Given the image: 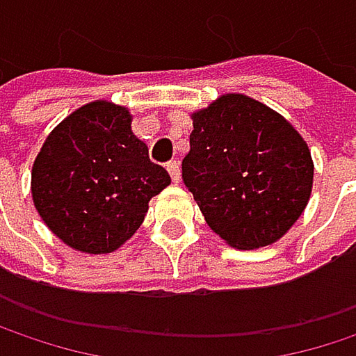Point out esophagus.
I'll return each mask as SVG.
<instances>
[{
  "instance_id": "1",
  "label": "esophagus",
  "mask_w": 356,
  "mask_h": 356,
  "mask_svg": "<svg viewBox=\"0 0 356 356\" xmlns=\"http://www.w3.org/2000/svg\"><path fill=\"white\" fill-rule=\"evenodd\" d=\"M167 171H169V175L173 179V183H179V181H181V167H179L177 161L167 163Z\"/></svg>"
}]
</instances>
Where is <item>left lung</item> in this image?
Masks as SVG:
<instances>
[{
    "label": "left lung",
    "instance_id": "1",
    "mask_svg": "<svg viewBox=\"0 0 356 356\" xmlns=\"http://www.w3.org/2000/svg\"><path fill=\"white\" fill-rule=\"evenodd\" d=\"M191 121L181 169L208 227L235 249L276 243L312 195L303 136L274 108L235 92L191 113Z\"/></svg>",
    "mask_w": 356,
    "mask_h": 356
}]
</instances>
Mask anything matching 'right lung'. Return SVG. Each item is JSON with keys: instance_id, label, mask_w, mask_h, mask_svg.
<instances>
[{"instance_id": "1", "label": "right lung", "mask_w": 356, "mask_h": 356, "mask_svg": "<svg viewBox=\"0 0 356 356\" xmlns=\"http://www.w3.org/2000/svg\"><path fill=\"white\" fill-rule=\"evenodd\" d=\"M171 183L131 131L129 108L95 101L47 136L31 191L42 222L82 253H111L144 222L148 202Z\"/></svg>"}]
</instances>
